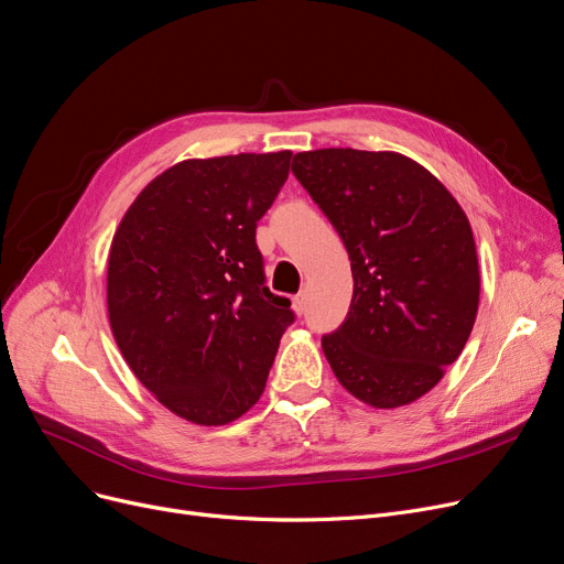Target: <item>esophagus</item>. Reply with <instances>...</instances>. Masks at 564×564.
Masks as SVG:
<instances>
[{
    "label": "esophagus",
    "instance_id": "esophagus-1",
    "mask_svg": "<svg viewBox=\"0 0 564 564\" xmlns=\"http://www.w3.org/2000/svg\"><path fill=\"white\" fill-rule=\"evenodd\" d=\"M292 311H295L297 315H302L306 311V297L304 295L292 297Z\"/></svg>",
    "mask_w": 564,
    "mask_h": 564
}]
</instances>
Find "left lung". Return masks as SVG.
<instances>
[{"instance_id": "8db88e82", "label": "left lung", "mask_w": 564, "mask_h": 564, "mask_svg": "<svg viewBox=\"0 0 564 564\" xmlns=\"http://www.w3.org/2000/svg\"><path fill=\"white\" fill-rule=\"evenodd\" d=\"M292 173L350 256V311L323 336L334 376L373 408L417 401L456 361L477 317L468 216L426 167L397 152H300Z\"/></svg>"}]
</instances>
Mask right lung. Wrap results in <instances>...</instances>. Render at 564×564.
Returning a JSON list of instances; mask_svg holds the SVG:
<instances>
[{
  "label": "right lung",
  "mask_w": 564,
  "mask_h": 564,
  "mask_svg": "<svg viewBox=\"0 0 564 564\" xmlns=\"http://www.w3.org/2000/svg\"><path fill=\"white\" fill-rule=\"evenodd\" d=\"M292 152L191 159L147 184L112 237L108 317L135 378L177 417L256 405L295 313L264 285L256 228Z\"/></svg>",
  "instance_id": "add662e5"
}]
</instances>
